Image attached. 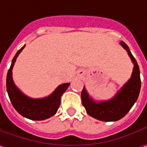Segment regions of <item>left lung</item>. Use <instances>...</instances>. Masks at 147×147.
Here are the masks:
<instances>
[{
  "label": "left lung",
  "mask_w": 147,
  "mask_h": 147,
  "mask_svg": "<svg viewBox=\"0 0 147 147\" xmlns=\"http://www.w3.org/2000/svg\"><path fill=\"white\" fill-rule=\"evenodd\" d=\"M120 44L127 52L134 65L129 80L109 100L95 102L92 98H90L85 86L81 91V101L86 113L100 121L113 122L123 118L137 101L141 90L140 70L137 61L124 42H120Z\"/></svg>",
  "instance_id": "1"
}]
</instances>
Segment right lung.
Wrapping results in <instances>:
<instances>
[{
  "label": "right lung",
  "mask_w": 147,
  "mask_h": 147,
  "mask_svg": "<svg viewBox=\"0 0 147 147\" xmlns=\"http://www.w3.org/2000/svg\"><path fill=\"white\" fill-rule=\"evenodd\" d=\"M24 47L25 45L16 53V56L12 59L6 76V90L12 105L20 115L31 120H44L56 114L61 104V95L67 90L70 83L61 84L53 94L42 99H32L23 94L13 81L12 69L17 57Z\"/></svg>",
  "instance_id": "1"
}]
</instances>
